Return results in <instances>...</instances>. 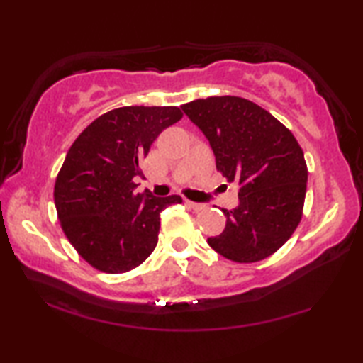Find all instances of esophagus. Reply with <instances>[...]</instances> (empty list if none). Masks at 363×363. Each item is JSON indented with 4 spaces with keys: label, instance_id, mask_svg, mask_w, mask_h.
<instances>
[{
    "label": "esophagus",
    "instance_id": "esophagus-1",
    "mask_svg": "<svg viewBox=\"0 0 363 363\" xmlns=\"http://www.w3.org/2000/svg\"><path fill=\"white\" fill-rule=\"evenodd\" d=\"M186 203L195 211H201L206 208V205H203V203H196V201H190V200H186Z\"/></svg>",
    "mask_w": 363,
    "mask_h": 363
}]
</instances>
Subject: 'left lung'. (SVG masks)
Here are the masks:
<instances>
[{
	"label": "left lung",
	"mask_w": 363,
	"mask_h": 363,
	"mask_svg": "<svg viewBox=\"0 0 363 363\" xmlns=\"http://www.w3.org/2000/svg\"><path fill=\"white\" fill-rule=\"evenodd\" d=\"M200 128L227 182H238L240 205L223 210L225 229L208 238L233 262H257L284 247L303 218L307 164L296 138L267 110L237 96L182 106Z\"/></svg>",
	"instance_id": "left-lung-1"
}]
</instances>
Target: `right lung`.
I'll return each instance as SVG.
<instances>
[{"mask_svg":"<svg viewBox=\"0 0 363 363\" xmlns=\"http://www.w3.org/2000/svg\"><path fill=\"white\" fill-rule=\"evenodd\" d=\"M179 107L131 106L96 118L72 144L54 186L60 227L83 259L106 274L143 264L158 242L160 213L179 195L134 194V177Z\"/></svg>","mask_w":363,"mask_h":363,"instance_id":"obj_1","label":"right lung"}]
</instances>
